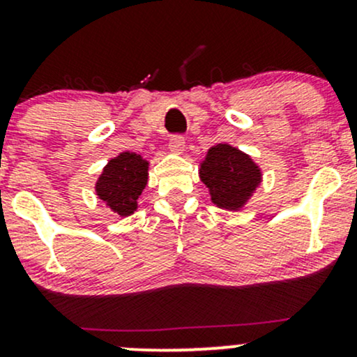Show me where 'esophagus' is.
<instances>
[{
    "mask_svg": "<svg viewBox=\"0 0 357 357\" xmlns=\"http://www.w3.org/2000/svg\"><path fill=\"white\" fill-rule=\"evenodd\" d=\"M169 149L176 154H181L184 151V137L183 136H173L169 139Z\"/></svg>",
    "mask_w": 357,
    "mask_h": 357,
    "instance_id": "34e87169",
    "label": "esophagus"
}]
</instances>
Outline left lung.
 I'll return each mask as SVG.
<instances>
[{
  "instance_id": "8db88e82",
  "label": "left lung",
  "mask_w": 357,
  "mask_h": 357,
  "mask_svg": "<svg viewBox=\"0 0 357 357\" xmlns=\"http://www.w3.org/2000/svg\"><path fill=\"white\" fill-rule=\"evenodd\" d=\"M199 179L210 191L213 204L238 211L260 186L261 169L238 147L216 144L199 162Z\"/></svg>"
}]
</instances>
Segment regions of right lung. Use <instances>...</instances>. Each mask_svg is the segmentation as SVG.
<instances>
[{
	"label": "right lung",
	"instance_id": "right-lung-1",
	"mask_svg": "<svg viewBox=\"0 0 357 357\" xmlns=\"http://www.w3.org/2000/svg\"><path fill=\"white\" fill-rule=\"evenodd\" d=\"M149 161L141 154L121 153L110 159L96 183V192L119 216H130L137 210V198L149 178Z\"/></svg>",
	"mask_w": 357,
	"mask_h": 357
}]
</instances>
